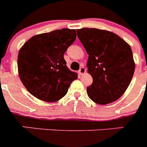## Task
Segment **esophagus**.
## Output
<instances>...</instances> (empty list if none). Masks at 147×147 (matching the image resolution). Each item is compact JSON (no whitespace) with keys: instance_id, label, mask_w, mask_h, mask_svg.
I'll return each mask as SVG.
<instances>
[{"instance_id":"esophagus-1","label":"esophagus","mask_w":147,"mask_h":147,"mask_svg":"<svg viewBox=\"0 0 147 147\" xmlns=\"http://www.w3.org/2000/svg\"><path fill=\"white\" fill-rule=\"evenodd\" d=\"M85 71H86L85 67H81L80 68V70H79V74H80V75L84 74L85 73Z\"/></svg>"}]
</instances>
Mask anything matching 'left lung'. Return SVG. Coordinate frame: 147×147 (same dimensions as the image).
Segmentation results:
<instances>
[{
	"label": "left lung",
	"instance_id": "left-lung-1",
	"mask_svg": "<svg viewBox=\"0 0 147 147\" xmlns=\"http://www.w3.org/2000/svg\"><path fill=\"white\" fill-rule=\"evenodd\" d=\"M76 33L89 55L87 67L93 83L87 88L88 96L99 105L115 102L124 94L134 74L130 46L105 30L83 28Z\"/></svg>",
	"mask_w": 147,
	"mask_h": 147
}]
</instances>
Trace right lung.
<instances>
[{
    "mask_svg": "<svg viewBox=\"0 0 147 147\" xmlns=\"http://www.w3.org/2000/svg\"><path fill=\"white\" fill-rule=\"evenodd\" d=\"M76 38V30L62 28L34 36L20 49L19 76L28 92L48 102L65 96L78 78L66 65L64 54Z\"/></svg>",
    "mask_w": 147,
    "mask_h": 147,
    "instance_id": "add662e5",
    "label": "right lung"
}]
</instances>
